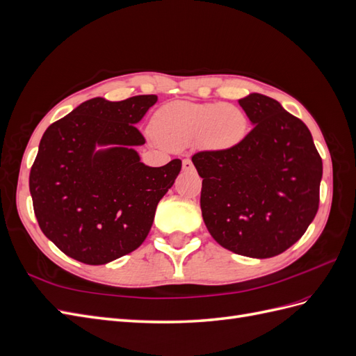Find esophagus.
<instances>
[{
  "label": "esophagus",
  "mask_w": 356,
  "mask_h": 356,
  "mask_svg": "<svg viewBox=\"0 0 356 356\" xmlns=\"http://www.w3.org/2000/svg\"><path fill=\"white\" fill-rule=\"evenodd\" d=\"M182 170H186V172L195 170V166H193L191 160H188V159H184V160H182Z\"/></svg>",
  "instance_id": "1"
}]
</instances>
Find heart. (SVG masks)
I'll return each instance as SVG.
<instances>
[{
	"instance_id": "heart-1",
	"label": "heart",
	"mask_w": 356,
	"mask_h": 356,
	"mask_svg": "<svg viewBox=\"0 0 356 356\" xmlns=\"http://www.w3.org/2000/svg\"><path fill=\"white\" fill-rule=\"evenodd\" d=\"M250 122L245 111L232 104L177 101L161 106L153 117V132L169 148H184L203 141L212 149L241 144Z\"/></svg>"
}]
</instances>
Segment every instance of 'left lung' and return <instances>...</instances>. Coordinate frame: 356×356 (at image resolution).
<instances>
[{
    "mask_svg": "<svg viewBox=\"0 0 356 356\" xmlns=\"http://www.w3.org/2000/svg\"><path fill=\"white\" fill-rule=\"evenodd\" d=\"M254 124L229 149L191 157L202 181V217L234 254L270 258L293 246L319 207L322 159L307 126L260 93L239 99Z\"/></svg>",
    "mask_w": 356,
    "mask_h": 356,
    "instance_id": "left-lung-1",
    "label": "left lung"
}]
</instances>
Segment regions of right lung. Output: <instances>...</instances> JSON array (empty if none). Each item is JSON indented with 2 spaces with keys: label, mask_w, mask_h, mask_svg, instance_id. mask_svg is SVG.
Returning a JSON list of instances; mask_svg holds the SVG:
<instances>
[{
  "label": "right lung",
  "mask_w": 356,
  "mask_h": 356,
  "mask_svg": "<svg viewBox=\"0 0 356 356\" xmlns=\"http://www.w3.org/2000/svg\"><path fill=\"white\" fill-rule=\"evenodd\" d=\"M156 102V95L93 98L42 135L29 174L32 204L41 232L74 260L110 263L141 246L152 229L181 170L179 159L147 166L135 149L145 144L135 124Z\"/></svg>",
  "instance_id": "add662e5"
}]
</instances>
